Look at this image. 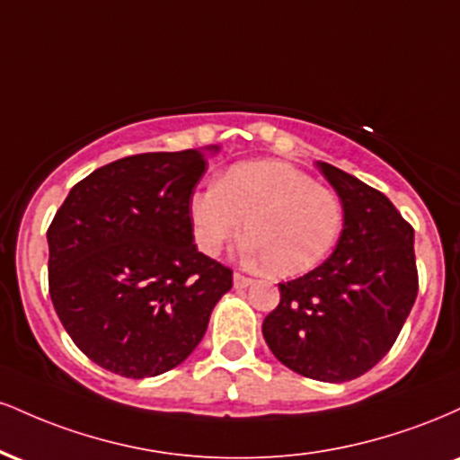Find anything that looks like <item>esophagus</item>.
<instances>
[{
	"mask_svg": "<svg viewBox=\"0 0 460 460\" xmlns=\"http://www.w3.org/2000/svg\"><path fill=\"white\" fill-rule=\"evenodd\" d=\"M234 285H235V288L244 289V288H248V285H252V279H248V277H244V274L235 272L234 274Z\"/></svg>",
	"mask_w": 460,
	"mask_h": 460,
	"instance_id": "obj_1",
	"label": "esophagus"
}]
</instances>
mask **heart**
I'll use <instances>...</instances> for the list:
<instances>
[{
  "label": "heart",
  "instance_id": "b5f03b06",
  "mask_svg": "<svg viewBox=\"0 0 460 460\" xmlns=\"http://www.w3.org/2000/svg\"><path fill=\"white\" fill-rule=\"evenodd\" d=\"M190 216L200 251L208 255L235 240L244 223L246 252L277 277H298L318 268L344 226L337 192L285 162L229 168L218 186L192 194Z\"/></svg>",
  "mask_w": 460,
  "mask_h": 460
}]
</instances>
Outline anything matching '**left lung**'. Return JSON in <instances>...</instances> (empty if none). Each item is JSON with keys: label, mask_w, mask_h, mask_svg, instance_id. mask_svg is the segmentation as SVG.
<instances>
[{"label": "left lung", "mask_w": 460, "mask_h": 460, "mask_svg": "<svg viewBox=\"0 0 460 460\" xmlns=\"http://www.w3.org/2000/svg\"><path fill=\"white\" fill-rule=\"evenodd\" d=\"M344 208V229L322 266L279 283L281 303L263 320L272 355L296 374L346 383L376 366L417 296L413 226L361 179L318 162Z\"/></svg>", "instance_id": "1"}]
</instances>
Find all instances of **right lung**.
I'll use <instances>...</instances> for the list:
<instances>
[{"instance_id":"right-lung-1","label":"right lung","mask_w":460,"mask_h":460,"mask_svg":"<svg viewBox=\"0 0 460 460\" xmlns=\"http://www.w3.org/2000/svg\"><path fill=\"white\" fill-rule=\"evenodd\" d=\"M208 151L105 164L71 188L47 229L58 318L108 372L149 378L177 367L234 285V272L199 252L192 235L190 199Z\"/></svg>"}]
</instances>
